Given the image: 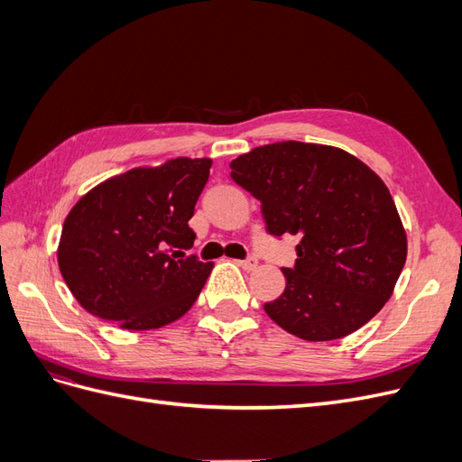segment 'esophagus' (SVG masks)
<instances>
[{"label": "esophagus", "instance_id": "esophagus-1", "mask_svg": "<svg viewBox=\"0 0 462 462\" xmlns=\"http://www.w3.org/2000/svg\"><path fill=\"white\" fill-rule=\"evenodd\" d=\"M241 265L243 270H246V272H253L256 265H258V260L256 258H248V260H241V262H236Z\"/></svg>", "mask_w": 462, "mask_h": 462}]
</instances>
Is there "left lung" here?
Listing matches in <instances>:
<instances>
[{
  "label": "left lung",
  "instance_id": "8db88e82",
  "mask_svg": "<svg viewBox=\"0 0 462 462\" xmlns=\"http://www.w3.org/2000/svg\"><path fill=\"white\" fill-rule=\"evenodd\" d=\"M236 185L262 202L275 236L300 235L283 295L263 304L304 341H333L383 309L407 260V233L389 189L341 148L285 141L231 162Z\"/></svg>",
  "mask_w": 462,
  "mask_h": 462
}]
</instances>
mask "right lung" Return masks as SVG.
Segmentation results:
<instances>
[{
  "label": "right lung",
  "instance_id": "right-lung-1",
  "mask_svg": "<svg viewBox=\"0 0 462 462\" xmlns=\"http://www.w3.org/2000/svg\"><path fill=\"white\" fill-rule=\"evenodd\" d=\"M209 158H175L106 179L65 217L58 263L82 309L121 329L171 324L199 299L212 262L187 256Z\"/></svg>",
  "mask_w": 462,
  "mask_h": 462
}]
</instances>
